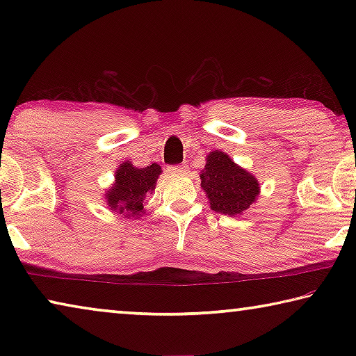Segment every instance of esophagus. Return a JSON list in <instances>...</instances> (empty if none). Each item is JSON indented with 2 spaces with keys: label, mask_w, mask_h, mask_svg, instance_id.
<instances>
[{
  "label": "esophagus",
  "mask_w": 356,
  "mask_h": 356,
  "mask_svg": "<svg viewBox=\"0 0 356 356\" xmlns=\"http://www.w3.org/2000/svg\"><path fill=\"white\" fill-rule=\"evenodd\" d=\"M170 171L174 172V174H185L186 171H188V166H185V165L172 166V168H170Z\"/></svg>",
  "instance_id": "esophagus-1"
}]
</instances>
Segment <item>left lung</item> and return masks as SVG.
Here are the masks:
<instances>
[{"label":"left lung","instance_id":"obj_1","mask_svg":"<svg viewBox=\"0 0 356 356\" xmlns=\"http://www.w3.org/2000/svg\"><path fill=\"white\" fill-rule=\"evenodd\" d=\"M210 209L215 212L237 216L257 201L261 186L254 174L238 166L222 150H212L200 174Z\"/></svg>","mask_w":356,"mask_h":356}]
</instances>
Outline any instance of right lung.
<instances>
[{"label": "right lung", "mask_w": 356, "mask_h": 356, "mask_svg": "<svg viewBox=\"0 0 356 356\" xmlns=\"http://www.w3.org/2000/svg\"><path fill=\"white\" fill-rule=\"evenodd\" d=\"M160 174L161 166L156 163L138 168L131 161H124L114 172V182L105 191L106 206L124 218L138 220L146 213L144 201L147 195H152Z\"/></svg>", "instance_id": "add662e5"}]
</instances>
